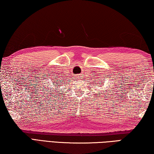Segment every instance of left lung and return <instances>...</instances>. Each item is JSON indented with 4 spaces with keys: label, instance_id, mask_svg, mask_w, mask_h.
<instances>
[{
    "label": "left lung",
    "instance_id": "8db88e82",
    "mask_svg": "<svg viewBox=\"0 0 154 154\" xmlns=\"http://www.w3.org/2000/svg\"><path fill=\"white\" fill-rule=\"evenodd\" d=\"M101 81H100V83H101ZM96 84H98V83H96ZM101 84H102V83H101ZM106 97H107V96H106Z\"/></svg>",
    "mask_w": 154,
    "mask_h": 154
}]
</instances>
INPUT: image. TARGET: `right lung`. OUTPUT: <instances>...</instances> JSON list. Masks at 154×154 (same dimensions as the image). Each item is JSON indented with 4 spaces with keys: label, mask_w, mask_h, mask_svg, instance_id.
Listing matches in <instances>:
<instances>
[{
    "label": "right lung",
    "mask_w": 154,
    "mask_h": 154,
    "mask_svg": "<svg viewBox=\"0 0 154 154\" xmlns=\"http://www.w3.org/2000/svg\"><path fill=\"white\" fill-rule=\"evenodd\" d=\"M55 80V81H58V80ZM57 84H58V85H59V83L58 82H53V85H55V86H57ZM55 86H53V87H55ZM57 87H58V86H57V87H56V88ZM51 89H52V88H51ZM54 90H55V91H54ZM56 90H57V88H53V93H54V91H56ZM50 91H51V90Z\"/></svg>",
    "instance_id": "obj_1"
}]
</instances>
